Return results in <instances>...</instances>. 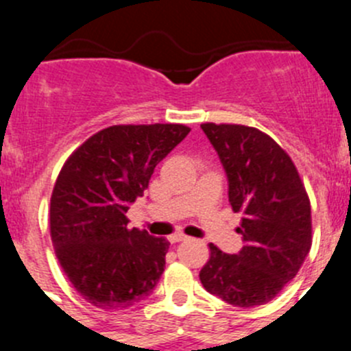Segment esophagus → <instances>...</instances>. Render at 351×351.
<instances>
[{"instance_id":"34e87169","label":"esophagus","mask_w":351,"mask_h":351,"mask_svg":"<svg viewBox=\"0 0 351 351\" xmlns=\"http://www.w3.org/2000/svg\"><path fill=\"white\" fill-rule=\"evenodd\" d=\"M186 234H183V233H176V234H171V237L168 238L169 241H171V243H178V241H183V240H186Z\"/></svg>"}]
</instances>
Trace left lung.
I'll list each match as a JSON object with an SVG mask.
<instances>
[{"label": "left lung", "mask_w": 351, "mask_h": 351, "mask_svg": "<svg viewBox=\"0 0 351 351\" xmlns=\"http://www.w3.org/2000/svg\"><path fill=\"white\" fill-rule=\"evenodd\" d=\"M228 176V199L243 213L245 245L224 254L209 243L200 283L234 307L273 300L297 276L312 247L311 200L287 151L254 127L202 123Z\"/></svg>", "instance_id": "left-lung-1"}]
</instances>
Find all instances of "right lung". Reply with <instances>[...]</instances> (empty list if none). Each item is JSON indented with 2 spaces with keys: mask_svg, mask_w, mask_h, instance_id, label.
I'll use <instances>...</instances> for the list:
<instances>
[{
  "mask_svg": "<svg viewBox=\"0 0 351 351\" xmlns=\"http://www.w3.org/2000/svg\"><path fill=\"white\" fill-rule=\"evenodd\" d=\"M189 132L178 123L113 125L64 161L51 195V240L63 273L94 307H132L158 285L169 241L130 230L127 210Z\"/></svg>",
  "mask_w": 351,
  "mask_h": 351,
  "instance_id": "add662e5",
  "label": "right lung"
}]
</instances>
